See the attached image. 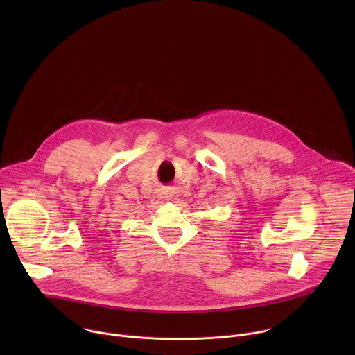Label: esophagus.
Listing matches in <instances>:
<instances>
[{
    "instance_id": "1",
    "label": "esophagus",
    "mask_w": 355,
    "mask_h": 355,
    "mask_svg": "<svg viewBox=\"0 0 355 355\" xmlns=\"http://www.w3.org/2000/svg\"><path fill=\"white\" fill-rule=\"evenodd\" d=\"M164 192H166V196H167V198H173V196H174V191H173L171 188H166Z\"/></svg>"
}]
</instances>
